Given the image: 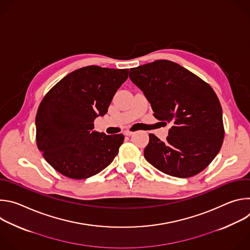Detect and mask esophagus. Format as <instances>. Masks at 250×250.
<instances>
[{
    "instance_id": "34e87169",
    "label": "esophagus",
    "mask_w": 250,
    "mask_h": 250,
    "mask_svg": "<svg viewBox=\"0 0 250 250\" xmlns=\"http://www.w3.org/2000/svg\"><path fill=\"white\" fill-rule=\"evenodd\" d=\"M132 133H133V132H132V131H129V130H125V131L124 132V134L126 135V136H130V135H132Z\"/></svg>"
}]
</instances>
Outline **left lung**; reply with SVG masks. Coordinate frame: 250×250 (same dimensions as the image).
Returning a JSON list of instances; mask_svg holds the SVG:
<instances>
[{
    "label": "left lung",
    "mask_w": 250,
    "mask_h": 250,
    "mask_svg": "<svg viewBox=\"0 0 250 250\" xmlns=\"http://www.w3.org/2000/svg\"><path fill=\"white\" fill-rule=\"evenodd\" d=\"M129 79L144 92L153 116L170 127L166 141L149 134L146 159L173 177L203 171L219 153L225 136L222 106L211 87L169 60L131 68Z\"/></svg>",
    "instance_id": "obj_1"
}]
</instances>
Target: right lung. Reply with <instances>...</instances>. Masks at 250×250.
I'll return each mask as SVG.
<instances>
[{"instance_id":"1","label":"right lung","mask_w":250,"mask_h":250,"mask_svg":"<svg viewBox=\"0 0 250 250\" xmlns=\"http://www.w3.org/2000/svg\"><path fill=\"white\" fill-rule=\"evenodd\" d=\"M127 77L128 69L91 65L65 76L44 97L35 118L37 144L59 173L86 179L113 162L125 137L94 130V121L106 114Z\"/></svg>"}]
</instances>
